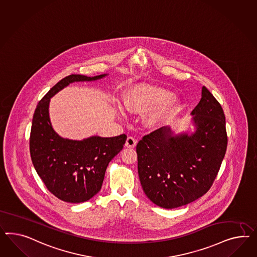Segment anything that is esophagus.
<instances>
[{
	"label": "esophagus",
	"mask_w": 257,
	"mask_h": 257,
	"mask_svg": "<svg viewBox=\"0 0 257 257\" xmlns=\"http://www.w3.org/2000/svg\"><path fill=\"white\" fill-rule=\"evenodd\" d=\"M137 143H138L137 139H134L133 137H128L126 139V142H125V146L127 148H135Z\"/></svg>",
	"instance_id": "34e87169"
}]
</instances>
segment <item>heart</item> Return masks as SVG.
<instances>
[{
  "instance_id": "b5f03b06",
  "label": "heart",
  "mask_w": 257,
  "mask_h": 257,
  "mask_svg": "<svg viewBox=\"0 0 257 257\" xmlns=\"http://www.w3.org/2000/svg\"><path fill=\"white\" fill-rule=\"evenodd\" d=\"M126 109L135 114H142L152 109L147 115L146 123L150 126L159 124L175 110L179 100L172 92L155 85H139L128 90L124 95Z\"/></svg>"
}]
</instances>
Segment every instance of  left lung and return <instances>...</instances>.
Returning a JSON list of instances; mask_svg holds the SVG:
<instances>
[{
    "label": "left lung",
    "mask_w": 257,
    "mask_h": 257,
    "mask_svg": "<svg viewBox=\"0 0 257 257\" xmlns=\"http://www.w3.org/2000/svg\"><path fill=\"white\" fill-rule=\"evenodd\" d=\"M191 114L194 131L190 135H173L170 127H162L137 145L141 186L161 208H179L206 194L226 152L225 116L205 86Z\"/></svg>",
    "instance_id": "8db88e82"
}]
</instances>
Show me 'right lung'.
I'll return each mask as SVG.
<instances>
[{
  "label": "right lung",
  "mask_w": 257,
  "mask_h": 257,
  "mask_svg": "<svg viewBox=\"0 0 257 257\" xmlns=\"http://www.w3.org/2000/svg\"><path fill=\"white\" fill-rule=\"evenodd\" d=\"M105 76H66L36 106L30 136L31 158L46 187L63 201L81 203L97 194L106 167L122 150L127 137L124 134L114 138L94 136L80 141L61 138L50 123V98L70 83L97 80Z\"/></svg>",
  "instance_id": "1"
}]
</instances>
